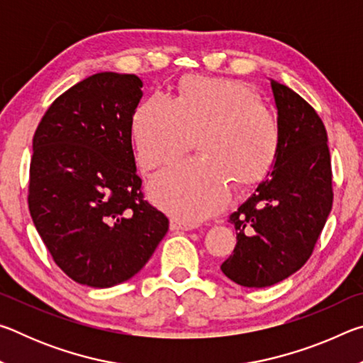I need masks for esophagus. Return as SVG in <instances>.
<instances>
[{"label":"esophagus","instance_id":"obj_1","mask_svg":"<svg viewBox=\"0 0 363 363\" xmlns=\"http://www.w3.org/2000/svg\"><path fill=\"white\" fill-rule=\"evenodd\" d=\"M169 229L171 230H190V229H194V225L189 223H184V220L177 219V218H171Z\"/></svg>","mask_w":363,"mask_h":363}]
</instances>
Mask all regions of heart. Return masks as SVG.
<instances>
[{
    "mask_svg": "<svg viewBox=\"0 0 363 363\" xmlns=\"http://www.w3.org/2000/svg\"><path fill=\"white\" fill-rule=\"evenodd\" d=\"M134 153L152 171L182 157L196 138L200 158L163 171L150 182L157 203L186 223L223 210L230 187L245 190L269 173L279 155L280 123L253 89L237 79L192 75L176 99L153 94L131 121Z\"/></svg>",
    "mask_w": 363,
    "mask_h": 363,
    "instance_id": "1",
    "label": "heart"
}]
</instances>
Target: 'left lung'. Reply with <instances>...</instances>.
Masks as SVG:
<instances>
[{
  "label": "left lung",
  "instance_id": "obj_1",
  "mask_svg": "<svg viewBox=\"0 0 363 363\" xmlns=\"http://www.w3.org/2000/svg\"><path fill=\"white\" fill-rule=\"evenodd\" d=\"M281 143L267 179L233 211L237 245L220 264L232 281L264 288L296 272L314 253L333 206L327 130L311 104L288 86L270 82Z\"/></svg>",
  "mask_w": 363,
  "mask_h": 363
}]
</instances>
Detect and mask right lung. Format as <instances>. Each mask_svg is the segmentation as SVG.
Here are the masks:
<instances>
[{"instance_id": "add662e5", "label": "right lung", "mask_w": 363, "mask_h": 363, "mask_svg": "<svg viewBox=\"0 0 363 363\" xmlns=\"http://www.w3.org/2000/svg\"><path fill=\"white\" fill-rule=\"evenodd\" d=\"M140 88L131 73H96L60 94L35 131L28 210L54 262L82 285L131 279L168 232L136 173Z\"/></svg>"}]
</instances>
